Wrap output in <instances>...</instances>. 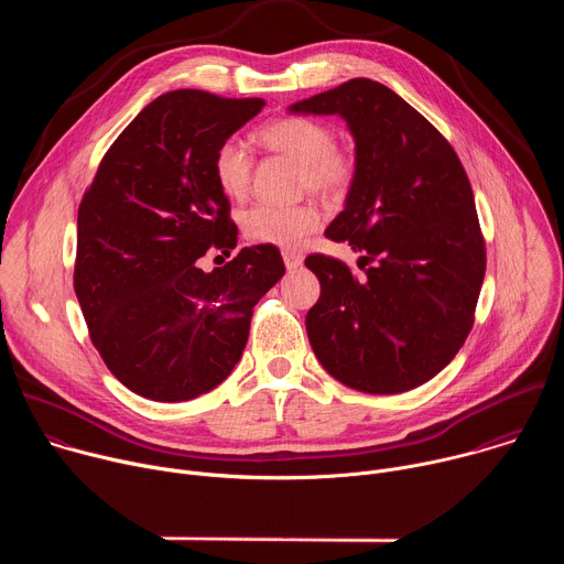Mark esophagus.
<instances>
[{
  "mask_svg": "<svg viewBox=\"0 0 564 564\" xmlns=\"http://www.w3.org/2000/svg\"><path fill=\"white\" fill-rule=\"evenodd\" d=\"M283 261H285L288 270H296L303 263V257L294 250H283Z\"/></svg>",
  "mask_w": 564,
  "mask_h": 564,
  "instance_id": "34e87169",
  "label": "esophagus"
}]
</instances>
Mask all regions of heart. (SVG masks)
<instances>
[{"instance_id": "1", "label": "heart", "mask_w": 564, "mask_h": 564, "mask_svg": "<svg viewBox=\"0 0 564 564\" xmlns=\"http://www.w3.org/2000/svg\"><path fill=\"white\" fill-rule=\"evenodd\" d=\"M259 140L288 155L301 167V189L326 198L348 194L357 176V158L350 149L335 142L333 129L314 118L288 116L259 129ZM214 178L229 198H243L252 183L254 158L238 138L223 140L214 151ZM243 231L257 243L276 248H299L321 225V209L314 203L290 207L259 203L240 218Z\"/></svg>"}]
</instances>
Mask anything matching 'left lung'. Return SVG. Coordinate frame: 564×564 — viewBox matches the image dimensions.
Wrapping results in <instances>:
<instances>
[{
	"label": "left lung",
	"mask_w": 564,
	"mask_h": 564,
	"mask_svg": "<svg viewBox=\"0 0 564 564\" xmlns=\"http://www.w3.org/2000/svg\"><path fill=\"white\" fill-rule=\"evenodd\" d=\"M290 111L341 116L357 158L346 207L326 236L361 252L364 274L326 254L305 259L321 283L305 316L310 346L355 390L417 388L464 346L485 281L468 176L448 140L375 79H348Z\"/></svg>",
	"instance_id": "8db88e82"
}]
</instances>
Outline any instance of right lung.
Listing matches in <instances>:
<instances>
[{
  "label": "right lung",
  "mask_w": 564,
  "mask_h": 564,
  "mask_svg": "<svg viewBox=\"0 0 564 564\" xmlns=\"http://www.w3.org/2000/svg\"><path fill=\"white\" fill-rule=\"evenodd\" d=\"M265 100L170 91L105 153L77 209L73 288L113 377L153 401H187L229 377L252 310L285 274L274 246L243 248L212 272L198 259L236 248L214 151Z\"/></svg>",
  "instance_id": "right-lung-1"
}]
</instances>
